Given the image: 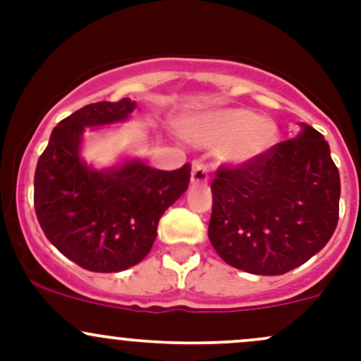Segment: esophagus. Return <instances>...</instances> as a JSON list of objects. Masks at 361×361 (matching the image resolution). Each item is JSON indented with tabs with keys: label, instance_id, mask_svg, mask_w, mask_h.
<instances>
[{
	"label": "esophagus",
	"instance_id": "obj_1",
	"mask_svg": "<svg viewBox=\"0 0 361 361\" xmlns=\"http://www.w3.org/2000/svg\"><path fill=\"white\" fill-rule=\"evenodd\" d=\"M207 180H209V174H207L206 164L201 162V160L194 162V166H192V176H190L192 185L206 183Z\"/></svg>",
	"mask_w": 361,
	"mask_h": 361
}]
</instances>
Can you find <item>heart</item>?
I'll list each match as a JSON object with an SVG mask.
<instances>
[{
	"instance_id": "heart-1",
	"label": "heart",
	"mask_w": 361,
	"mask_h": 361,
	"mask_svg": "<svg viewBox=\"0 0 361 361\" xmlns=\"http://www.w3.org/2000/svg\"><path fill=\"white\" fill-rule=\"evenodd\" d=\"M207 140L227 145L225 154L234 164H248L260 159L278 143L279 130L269 118H258L245 108L214 113L207 120Z\"/></svg>"
}]
</instances>
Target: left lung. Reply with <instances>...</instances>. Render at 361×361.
<instances>
[{
  "instance_id": "1",
  "label": "left lung",
  "mask_w": 361,
  "mask_h": 361,
  "mask_svg": "<svg viewBox=\"0 0 361 361\" xmlns=\"http://www.w3.org/2000/svg\"><path fill=\"white\" fill-rule=\"evenodd\" d=\"M207 235L228 265L278 276L318 253L338 220L341 178L323 134L302 123L297 137L260 159L218 167Z\"/></svg>"
}]
</instances>
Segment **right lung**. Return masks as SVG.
<instances>
[{"label": "right lung", "instance_id": "right-lung-1", "mask_svg": "<svg viewBox=\"0 0 361 361\" xmlns=\"http://www.w3.org/2000/svg\"><path fill=\"white\" fill-rule=\"evenodd\" d=\"M136 108L129 97L87 104L61 120L35 171V211L47 239L92 272L140 264L154 246L164 211L190 183V164L160 171L141 160L97 171L80 157L85 127L123 122Z\"/></svg>", "mask_w": 361, "mask_h": 361}]
</instances>
